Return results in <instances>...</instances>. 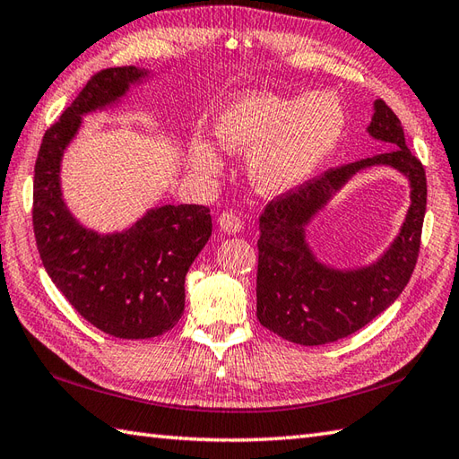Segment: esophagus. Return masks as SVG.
Masks as SVG:
<instances>
[{"instance_id": "1", "label": "esophagus", "mask_w": 459, "mask_h": 459, "mask_svg": "<svg viewBox=\"0 0 459 459\" xmlns=\"http://www.w3.org/2000/svg\"><path fill=\"white\" fill-rule=\"evenodd\" d=\"M218 223H220V228H221L223 231L231 233V236H236V233H239V231L243 230V221H241L233 212H223V213H220Z\"/></svg>"}]
</instances>
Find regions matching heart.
<instances>
[{
  "mask_svg": "<svg viewBox=\"0 0 459 459\" xmlns=\"http://www.w3.org/2000/svg\"><path fill=\"white\" fill-rule=\"evenodd\" d=\"M345 131L340 100L328 91L277 96L253 91L230 100L213 119V137L230 155H249L247 175L261 195L279 196L310 180ZM190 160L200 172L221 170V157L206 141H195Z\"/></svg>",
  "mask_w": 459,
  "mask_h": 459,
  "instance_id": "obj_1",
  "label": "heart"
}]
</instances>
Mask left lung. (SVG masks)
I'll return each instance as SVG.
<instances>
[{
	"instance_id": "8db88e82",
	"label": "left lung",
	"mask_w": 459,
	"mask_h": 459,
	"mask_svg": "<svg viewBox=\"0 0 459 459\" xmlns=\"http://www.w3.org/2000/svg\"><path fill=\"white\" fill-rule=\"evenodd\" d=\"M368 134L391 149L325 170L277 196L261 213L257 318L282 340L322 345L348 338L389 308L411 281L426 213L424 167L406 147L401 121L383 100H375ZM373 166H391L410 180V210L392 246L373 264L338 270L315 255L307 228L355 174Z\"/></svg>"
}]
</instances>
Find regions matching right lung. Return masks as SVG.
I'll return each instance as SVG.
<instances>
[{"label":"right lung","mask_w":459,"mask_h":459,"mask_svg":"<svg viewBox=\"0 0 459 459\" xmlns=\"http://www.w3.org/2000/svg\"><path fill=\"white\" fill-rule=\"evenodd\" d=\"M151 70L106 68L94 74L50 127L33 180V228L40 261L74 310L114 338L147 340L169 332L185 312V279L212 236L206 206L165 204L121 231L82 226L60 185L63 157L88 114L117 106Z\"/></svg>","instance_id":"1"}]
</instances>
